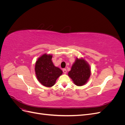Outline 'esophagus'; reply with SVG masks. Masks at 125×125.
Masks as SVG:
<instances>
[{"label": "esophagus", "mask_w": 125, "mask_h": 125, "mask_svg": "<svg viewBox=\"0 0 125 125\" xmlns=\"http://www.w3.org/2000/svg\"><path fill=\"white\" fill-rule=\"evenodd\" d=\"M63 73H65V74H66L67 73V70H66V69H63Z\"/></svg>", "instance_id": "1"}]
</instances>
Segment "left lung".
Returning a JSON list of instances; mask_svg holds the SVG:
<instances>
[{"instance_id": "obj_1", "label": "left lung", "mask_w": 125, "mask_h": 125, "mask_svg": "<svg viewBox=\"0 0 125 125\" xmlns=\"http://www.w3.org/2000/svg\"><path fill=\"white\" fill-rule=\"evenodd\" d=\"M91 73L90 67L87 62L83 58L77 57L69 71L68 76L75 85L82 86L88 81Z\"/></svg>"}]
</instances>
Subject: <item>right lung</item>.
<instances>
[{"label":"right lung","instance_id":"obj_1","mask_svg":"<svg viewBox=\"0 0 125 125\" xmlns=\"http://www.w3.org/2000/svg\"><path fill=\"white\" fill-rule=\"evenodd\" d=\"M52 56L51 54H44L35 63V72L37 80L46 87L53 86L57 79L62 74V70L52 63Z\"/></svg>","mask_w":125,"mask_h":125}]
</instances>
